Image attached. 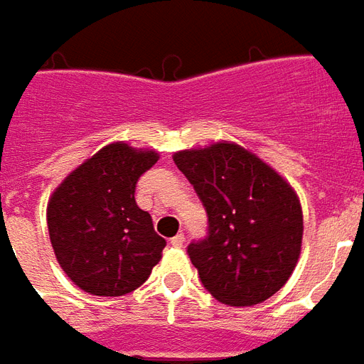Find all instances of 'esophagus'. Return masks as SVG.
<instances>
[{
	"mask_svg": "<svg viewBox=\"0 0 364 364\" xmlns=\"http://www.w3.org/2000/svg\"><path fill=\"white\" fill-rule=\"evenodd\" d=\"M171 244L174 246V248H182V246H184V235H182V232H178L176 237H172Z\"/></svg>",
	"mask_w": 364,
	"mask_h": 364,
	"instance_id": "34e87169",
	"label": "esophagus"
}]
</instances>
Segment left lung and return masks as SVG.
I'll return each mask as SVG.
<instances>
[{
  "mask_svg": "<svg viewBox=\"0 0 364 364\" xmlns=\"http://www.w3.org/2000/svg\"><path fill=\"white\" fill-rule=\"evenodd\" d=\"M172 159L208 211V237L188 246L201 285L230 306L277 293L301 256L302 209L293 188L237 143Z\"/></svg>",
  "mask_w": 364,
  "mask_h": 364,
  "instance_id": "8db88e82",
  "label": "left lung"
}]
</instances>
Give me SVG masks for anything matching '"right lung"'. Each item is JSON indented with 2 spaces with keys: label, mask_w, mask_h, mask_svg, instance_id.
Instances as JSON below:
<instances>
[{
  "label": "right lung",
  "mask_w": 364,
  "mask_h": 364,
  "mask_svg": "<svg viewBox=\"0 0 364 364\" xmlns=\"http://www.w3.org/2000/svg\"><path fill=\"white\" fill-rule=\"evenodd\" d=\"M156 161L155 151L110 143L77 166L48 201L58 264L85 293H132L159 264L166 240L135 203V184Z\"/></svg>",
  "instance_id": "1"
}]
</instances>
